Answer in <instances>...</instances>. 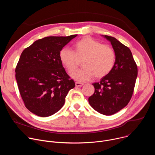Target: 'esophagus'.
<instances>
[{"label":"esophagus","instance_id":"34e87169","mask_svg":"<svg viewBox=\"0 0 155 155\" xmlns=\"http://www.w3.org/2000/svg\"><path fill=\"white\" fill-rule=\"evenodd\" d=\"M84 84L82 83H80V82H78V81H76L75 82V86L78 87V86H82Z\"/></svg>","mask_w":155,"mask_h":155}]
</instances>
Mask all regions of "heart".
<instances>
[{"instance_id": "1", "label": "heart", "mask_w": 155, "mask_h": 155, "mask_svg": "<svg viewBox=\"0 0 155 155\" xmlns=\"http://www.w3.org/2000/svg\"><path fill=\"white\" fill-rule=\"evenodd\" d=\"M75 52L69 48L64 47L59 57L62 65L69 72L74 71L78 64V59L84 58V66L79 70L71 74V77L79 81H86L93 75L101 78L112 70L116 62L114 48L90 37L77 41L74 45Z\"/></svg>"}]
</instances>
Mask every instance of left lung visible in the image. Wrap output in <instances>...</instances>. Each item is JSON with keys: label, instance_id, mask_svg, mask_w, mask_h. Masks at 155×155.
<instances>
[{"label": "left lung", "instance_id": "8db88e82", "mask_svg": "<svg viewBox=\"0 0 155 155\" xmlns=\"http://www.w3.org/2000/svg\"><path fill=\"white\" fill-rule=\"evenodd\" d=\"M102 36L112 44L116 53V62L111 71L99 82L93 84L94 93L88 101L96 111L104 115H112L130 101L137 77V66L128 47L113 37Z\"/></svg>", "mask_w": 155, "mask_h": 155}]
</instances>
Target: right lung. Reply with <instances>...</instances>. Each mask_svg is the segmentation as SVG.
<instances>
[{
	"label": "right lung",
	"instance_id": "right-lung-1",
	"mask_svg": "<svg viewBox=\"0 0 155 155\" xmlns=\"http://www.w3.org/2000/svg\"><path fill=\"white\" fill-rule=\"evenodd\" d=\"M77 36L43 38L22 52L15 77L25 105L34 114L41 117L54 114L64 105L69 90L75 87L59 54Z\"/></svg>",
	"mask_w": 155,
	"mask_h": 155
}]
</instances>
